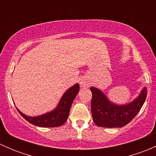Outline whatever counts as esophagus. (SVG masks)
<instances>
[{
  "mask_svg": "<svg viewBox=\"0 0 156 156\" xmlns=\"http://www.w3.org/2000/svg\"><path fill=\"white\" fill-rule=\"evenodd\" d=\"M80 84H81V87H87V86H89V81H87L86 79H82Z\"/></svg>",
  "mask_w": 156,
  "mask_h": 156,
  "instance_id": "esophagus-1",
  "label": "esophagus"
}]
</instances>
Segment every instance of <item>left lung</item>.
Instances as JSON below:
<instances>
[{"label":"left lung","instance_id":"8db88e82","mask_svg":"<svg viewBox=\"0 0 156 156\" xmlns=\"http://www.w3.org/2000/svg\"><path fill=\"white\" fill-rule=\"evenodd\" d=\"M90 90L93 120L97 126L103 127H122L127 125L139 112L147 95L145 87L133 102L124 106H118L111 103L97 88L90 87Z\"/></svg>","mask_w":156,"mask_h":156}]
</instances>
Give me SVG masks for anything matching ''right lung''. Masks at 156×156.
Segmentation results:
<instances>
[{
  "label": "right lung",
  "instance_id": "obj_1",
  "mask_svg": "<svg viewBox=\"0 0 156 156\" xmlns=\"http://www.w3.org/2000/svg\"><path fill=\"white\" fill-rule=\"evenodd\" d=\"M79 88L78 84H76L73 87L69 88L63 94L57 107L50 112L46 113L42 115L37 116V117H29L23 114L19 109L17 110L26 120L36 126L44 127H59L67 121L71 106L79 91Z\"/></svg>",
  "mask_w": 156,
  "mask_h": 156
}]
</instances>
